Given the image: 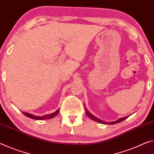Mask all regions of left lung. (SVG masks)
I'll list each match as a JSON object with an SVG mask.
<instances>
[{"mask_svg": "<svg viewBox=\"0 0 154 154\" xmlns=\"http://www.w3.org/2000/svg\"><path fill=\"white\" fill-rule=\"evenodd\" d=\"M86 114H87V116H88L89 118L92 119V120L94 121L97 122V123H102V124H109V125H114V124L120 123V122L124 121V120H125V119H126L127 118H128V117H129V116H125V117H122V118L119 119L118 120H116V121H112V122H109V123H108V122L103 121L102 120H101V119L97 118L96 116H94L92 115V114L91 113H90V112L86 108Z\"/></svg>", "mask_w": 154, "mask_h": 154, "instance_id": "left-lung-1", "label": "left lung"}]
</instances>
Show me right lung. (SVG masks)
Listing matches in <instances>:
<instances>
[{
    "mask_svg": "<svg viewBox=\"0 0 154 154\" xmlns=\"http://www.w3.org/2000/svg\"><path fill=\"white\" fill-rule=\"evenodd\" d=\"M59 111H60V109H58L57 110H56L55 112H53V113L46 114V115H44L42 116L33 115V114H31L29 113H27V112H23V113L25 116L29 117V118L35 119V120H46V119H50L51 118H53V117L55 116L56 115H57L58 113H59Z\"/></svg>",
    "mask_w": 154,
    "mask_h": 154,
    "instance_id": "obj_1",
    "label": "right lung"
}]
</instances>
